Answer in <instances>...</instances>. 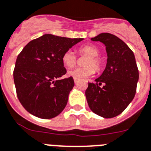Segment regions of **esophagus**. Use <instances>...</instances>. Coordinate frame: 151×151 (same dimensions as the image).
I'll use <instances>...</instances> for the list:
<instances>
[{
    "label": "esophagus",
    "instance_id": "1",
    "mask_svg": "<svg viewBox=\"0 0 151 151\" xmlns=\"http://www.w3.org/2000/svg\"><path fill=\"white\" fill-rule=\"evenodd\" d=\"M73 81H74V83H75V84H78V82H79V79H78V78H73Z\"/></svg>",
    "mask_w": 151,
    "mask_h": 151
}]
</instances>
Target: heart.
I'll use <instances>...</instances> for the list:
<instances>
[{"label":"heart","mask_w":151,"mask_h":151,"mask_svg":"<svg viewBox=\"0 0 151 151\" xmlns=\"http://www.w3.org/2000/svg\"><path fill=\"white\" fill-rule=\"evenodd\" d=\"M78 52L81 55L88 56L84 67H78L68 72V75L73 78H85L95 73V70L99 73L103 68V61L100 57V50L94 45H84L79 48ZM62 63L67 68H72L77 63V56L72 50H67L61 57ZM95 69H94L93 68Z\"/></svg>","instance_id":"1"}]
</instances>
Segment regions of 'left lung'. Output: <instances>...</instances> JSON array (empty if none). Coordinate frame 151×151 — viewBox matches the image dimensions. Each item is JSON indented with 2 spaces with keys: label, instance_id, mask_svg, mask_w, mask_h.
Instances as JSON below:
<instances>
[{
  "label": "left lung",
  "instance_id": "obj_1",
  "mask_svg": "<svg viewBox=\"0 0 151 151\" xmlns=\"http://www.w3.org/2000/svg\"><path fill=\"white\" fill-rule=\"evenodd\" d=\"M91 40L105 44L108 59L102 74L95 83H88L87 101L94 113L113 118L122 113L135 96L139 80L135 56L124 42L110 33H101Z\"/></svg>",
  "mask_w": 151,
  "mask_h": 151
}]
</instances>
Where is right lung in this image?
<instances>
[{
  "label": "right lung",
  "instance_id": "add662e5",
  "mask_svg": "<svg viewBox=\"0 0 151 151\" xmlns=\"http://www.w3.org/2000/svg\"><path fill=\"white\" fill-rule=\"evenodd\" d=\"M83 40L46 34L30 41L18 54L13 76L18 99L27 111L49 119L64 109L74 86L61 57L63 52Z\"/></svg>",
  "mask_w": 151,
  "mask_h": 151
}]
</instances>
